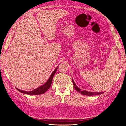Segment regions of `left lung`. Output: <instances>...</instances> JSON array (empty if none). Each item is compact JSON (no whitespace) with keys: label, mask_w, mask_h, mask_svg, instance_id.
I'll return each mask as SVG.
<instances>
[{"label":"left lung","mask_w":126,"mask_h":126,"mask_svg":"<svg viewBox=\"0 0 126 126\" xmlns=\"http://www.w3.org/2000/svg\"><path fill=\"white\" fill-rule=\"evenodd\" d=\"M72 82H73V83H74V88L76 89V90H77L78 93H80L82 94L90 96H94V95H97V94H100L103 93V92H100V93L95 92V93H94V92H90V91H86V90H82L80 88H79L77 86H76V85L75 84V83L74 81V80L72 79Z\"/></svg>","instance_id":"left-lung-1"}]
</instances>
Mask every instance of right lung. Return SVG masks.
<instances>
[{
	"label": "right lung",
	"mask_w": 126,
	"mask_h": 126,
	"mask_svg": "<svg viewBox=\"0 0 126 126\" xmlns=\"http://www.w3.org/2000/svg\"><path fill=\"white\" fill-rule=\"evenodd\" d=\"M58 66H57V67L56 68V69L54 71H53L51 75L50 76V77H49V78L48 79V80L47 81V82H46L45 84H44L43 85H42V86H41L37 88L36 89H34L32 91H23V90L19 89L17 88H16V89L19 91H20V93L25 94H27L37 95V94H44L45 92H46V91L49 89V88H50V87L51 86L53 77H54V76L55 75L57 69H58Z\"/></svg>",
	"instance_id": "right-lung-1"
}]
</instances>
